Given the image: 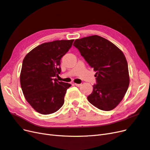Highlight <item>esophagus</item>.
Segmentation results:
<instances>
[{"instance_id":"obj_1","label":"esophagus","mask_w":150,"mask_h":150,"mask_svg":"<svg viewBox=\"0 0 150 150\" xmlns=\"http://www.w3.org/2000/svg\"><path fill=\"white\" fill-rule=\"evenodd\" d=\"M74 86H78V87H79V86H81V84H77V83H74L73 84Z\"/></svg>"}]
</instances>
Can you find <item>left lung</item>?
<instances>
[{
    "label": "left lung",
    "instance_id": "1",
    "mask_svg": "<svg viewBox=\"0 0 150 150\" xmlns=\"http://www.w3.org/2000/svg\"><path fill=\"white\" fill-rule=\"evenodd\" d=\"M73 46L96 72L88 101L103 111H111L128 90L129 77L124 54L114 44L97 35L76 39Z\"/></svg>",
    "mask_w": 150,
    "mask_h": 150
}]
</instances>
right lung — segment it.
<instances>
[{
	"instance_id": "obj_1",
	"label": "right lung",
	"mask_w": 150,
	"mask_h": 150,
	"mask_svg": "<svg viewBox=\"0 0 150 150\" xmlns=\"http://www.w3.org/2000/svg\"><path fill=\"white\" fill-rule=\"evenodd\" d=\"M74 40L45 42L24 57L20 75L21 86L25 99L42 115L55 112L62 106L69 83L56 77L61 72V59L71 47Z\"/></svg>"
}]
</instances>
